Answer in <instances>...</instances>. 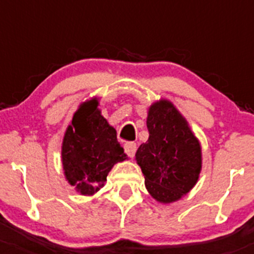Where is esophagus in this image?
I'll list each match as a JSON object with an SVG mask.
<instances>
[{
	"instance_id": "esophagus-1",
	"label": "esophagus",
	"mask_w": 254,
	"mask_h": 254,
	"mask_svg": "<svg viewBox=\"0 0 254 254\" xmlns=\"http://www.w3.org/2000/svg\"><path fill=\"white\" fill-rule=\"evenodd\" d=\"M136 148L137 147H136V143L135 142H127L124 145V150L129 157H134L135 152H136Z\"/></svg>"
}]
</instances>
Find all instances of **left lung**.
<instances>
[{"mask_svg": "<svg viewBox=\"0 0 254 254\" xmlns=\"http://www.w3.org/2000/svg\"><path fill=\"white\" fill-rule=\"evenodd\" d=\"M148 140L135 158L152 198L167 204L186 195L198 182L201 148L187 120L171 102L162 99L148 109Z\"/></svg>", "mask_w": 254, "mask_h": 254, "instance_id": "left-lung-1", "label": "left lung"}]
</instances>
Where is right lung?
<instances>
[{
    "mask_svg": "<svg viewBox=\"0 0 254 254\" xmlns=\"http://www.w3.org/2000/svg\"><path fill=\"white\" fill-rule=\"evenodd\" d=\"M96 98L81 104L63 141L64 172L82 195H92L104 186L113 166L127 160L117 131L108 124Z\"/></svg>",
    "mask_w": 254,
    "mask_h": 254,
    "instance_id": "obj_1",
    "label": "right lung"
}]
</instances>
